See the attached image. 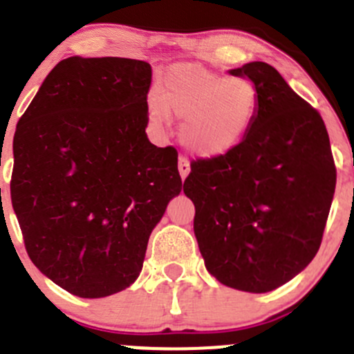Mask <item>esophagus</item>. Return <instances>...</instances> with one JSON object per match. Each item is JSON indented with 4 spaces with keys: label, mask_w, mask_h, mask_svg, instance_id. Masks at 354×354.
I'll use <instances>...</instances> for the list:
<instances>
[{
    "label": "esophagus",
    "mask_w": 354,
    "mask_h": 354,
    "mask_svg": "<svg viewBox=\"0 0 354 354\" xmlns=\"http://www.w3.org/2000/svg\"><path fill=\"white\" fill-rule=\"evenodd\" d=\"M178 169H180V176L181 180H187V176L190 174V162H188L185 157H180V160H178Z\"/></svg>",
    "instance_id": "esophagus-1"
}]
</instances>
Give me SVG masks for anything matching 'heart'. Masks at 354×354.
I'll return each instance as SVG.
<instances>
[{
    "mask_svg": "<svg viewBox=\"0 0 354 354\" xmlns=\"http://www.w3.org/2000/svg\"><path fill=\"white\" fill-rule=\"evenodd\" d=\"M147 109L156 128L164 127L167 114L181 120L185 149L200 159H217L248 135L259 111V91L245 77L224 78L197 65H174L160 78Z\"/></svg>",
    "mask_w": 354,
    "mask_h": 354,
    "instance_id": "b5f03b06",
    "label": "heart"
}]
</instances>
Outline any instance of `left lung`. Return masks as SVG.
<instances>
[{
  "label": "left lung",
  "instance_id": "left-lung-1",
  "mask_svg": "<svg viewBox=\"0 0 354 354\" xmlns=\"http://www.w3.org/2000/svg\"><path fill=\"white\" fill-rule=\"evenodd\" d=\"M259 91V111L230 154L197 160L183 192L205 269L221 284L267 292L298 276L319 252L335 190L320 114L263 62L230 70Z\"/></svg>",
  "mask_w": 354,
  "mask_h": 354
}]
</instances>
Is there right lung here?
I'll return each mask as SVG.
<instances>
[{
	"mask_svg": "<svg viewBox=\"0 0 354 354\" xmlns=\"http://www.w3.org/2000/svg\"><path fill=\"white\" fill-rule=\"evenodd\" d=\"M152 68L71 56L17 124L12 205L46 277L80 298L137 281L149 236L181 192L178 152L145 133Z\"/></svg>",
	"mask_w": 354,
	"mask_h": 354,
	"instance_id": "obj_1",
	"label": "right lung"
}]
</instances>
